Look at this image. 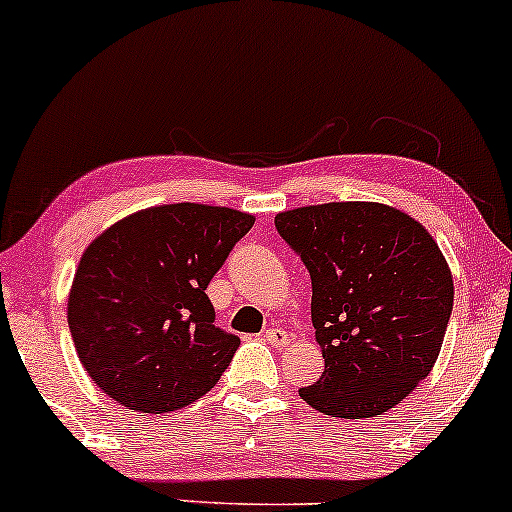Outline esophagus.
<instances>
[{"label": "esophagus", "mask_w": 512, "mask_h": 512, "mask_svg": "<svg viewBox=\"0 0 512 512\" xmlns=\"http://www.w3.org/2000/svg\"><path fill=\"white\" fill-rule=\"evenodd\" d=\"M263 341L268 343L271 348H285L287 343H290V336L283 329H268L266 333H263Z\"/></svg>", "instance_id": "obj_1"}]
</instances>
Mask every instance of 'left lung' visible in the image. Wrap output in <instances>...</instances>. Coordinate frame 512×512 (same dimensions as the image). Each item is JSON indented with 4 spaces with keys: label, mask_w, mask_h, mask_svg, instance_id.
I'll use <instances>...</instances> for the list:
<instances>
[{
    "label": "left lung",
    "mask_w": 512,
    "mask_h": 512,
    "mask_svg": "<svg viewBox=\"0 0 512 512\" xmlns=\"http://www.w3.org/2000/svg\"><path fill=\"white\" fill-rule=\"evenodd\" d=\"M275 229L312 278V324L324 353L319 382L300 389L336 418L394 409L433 370L455 287L433 237L377 203L280 212Z\"/></svg>",
    "instance_id": "1"
}]
</instances>
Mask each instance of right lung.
<instances>
[{
    "label": "right lung",
    "instance_id": "1",
    "mask_svg": "<svg viewBox=\"0 0 512 512\" xmlns=\"http://www.w3.org/2000/svg\"><path fill=\"white\" fill-rule=\"evenodd\" d=\"M254 217L176 203L125 217L89 244L67 304L74 348L118 404L169 413L215 387L239 336L205 295Z\"/></svg>",
    "mask_w": 512,
    "mask_h": 512
}]
</instances>
